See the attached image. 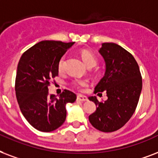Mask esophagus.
I'll return each instance as SVG.
<instances>
[{"mask_svg":"<svg viewBox=\"0 0 158 158\" xmlns=\"http://www.w3.org/2000/svg\"><path fill=\"white\" fill-rule=\"evenodd\" d=\"M77 101H87V97L85 96H82V95H78L77 96Z\"/></svg>","mask_w":158,"mask_h":158,"instance_id":"obj_1","label":"esophagus"}]
</instances>
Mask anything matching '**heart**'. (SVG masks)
<instances>
[{"label": "heart", "instance_id": "heart-1", "mask_svg": "<svg viewBox=\"0 0 158 158\" xmlns=\"http://www.w3.org/2000/svg\"><path fill=\"white\" fill-rule=\"evenodd\" d=\"M81 58L84 61V62L85 63V65L87 66L88 68H93L96 65L97 63V58L96 57V56L93 54L92 52H90V51L88 50L83 49L81 51ZM65 60H66V55H62V57H60L59 60H58V62H57V68L58 70L61 72V71L63 70L64 68V65H65ZM88 82L84 80H74L72 82V85L74 86L77 89H81L82 87L87 85Z\"/></svg>", "mask_w": 158, "mask_h": 158}]
</instances>
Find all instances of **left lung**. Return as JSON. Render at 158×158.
<instances>
[{
  "instance_id": "left-lung-1",
  "label": "left lung",
  "mask_w": 158,
  "mask_h": 158,
  "mask_svg": "<svg viewBox=\"0 0 158 158\" xmlns=\"http://www.w3.org/2000/svg\"><path fill=\"white\" fill-rule=\"evenodd\" d=\"M99 52L105 59L106 70L94 92L105 90L108 99L99 101L96 96L88 98L97 106L89 121L100 131L110 133L122 128L134 114L143 81L138 62L123 48L114 43H103Z\"/></svg>"
}]
</instances>
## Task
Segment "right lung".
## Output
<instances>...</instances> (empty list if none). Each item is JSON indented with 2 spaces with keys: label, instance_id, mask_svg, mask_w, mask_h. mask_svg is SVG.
Returning a JSON list of instances; mask_svg holds the SVG:
<instances>
[{
  "label": "right lung",
  "instance_id": "obj_1",
  "mask_svg": "<svg viewBox=\"0 0 158 158\" xmlns=\"http://www.w3.org/2000/svg\"><path fill=\"white\" fill-rule=\"evenodd\" d=\"M73 44L41 41L26 50L19 61L15 85L17 101L26 120L40 131L59 128L66 119V105L77 99L68 90L59 98L48 95L51 80L58 75V60Z\"/></svg>",
  "mask_w": 158,
  "mask_h": 158
}]
</instances>
